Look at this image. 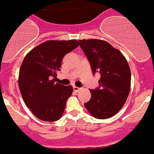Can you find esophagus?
Instances as JSON below:
<instances>
[{"label":"esophagus","mask_w":154,"mask_h":154,"mask_svg":"<svg viewBox=\"0 0 154 154\" xmlns=\"http://www.w3.org/2000/svg\"><path fill=\"white\" fill-rule=\"evenodd\" d=\"M80 90H81V88H80V87H75V86L74 87V91H75V92H78V91H80Z\"/></svg>","instance_id":"1"}]
</instances>
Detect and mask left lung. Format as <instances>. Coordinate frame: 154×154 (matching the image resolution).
<instances>
[{
    "mask_svg": "<svg viewBox=\"0 0 154 154\" xmlns=\"http://www.w3.org/2000/svg\"><path fill=\"white\" fill-rule=\"evenodd\" d=\"M78 42L94 75L100 74L99 87L90 90L91 98L84 106L93 117L110 118L123 107L129 95L131 73L128 63L121 52L106 41L91 39Z\"/></svg>",
    "mask_w": 154,
    "mask_h": 154,
    "instance_id": "1",
    "label": "left lung"
}]
</instances>
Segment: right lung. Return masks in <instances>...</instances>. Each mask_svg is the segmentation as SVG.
I'll use <instances>...</instances> for the list:
<instances>
[{
  "label": "right lung",
  "mask_w": 154,
  "mask_h": 154,
  "mask_svg": "<svg viewBox=\"0 0 154 154\" xmlns=\"http://www.w3.org/2000/svg\"><path fill=\"white\" fill-rule=\"evenodd\" d=\"M79 46L77 41H48L39 44L23 59L18 85L26 106L38 119L56 121L64 111L73 87L55 83L63 57Z\"/></svg>",
  "instance_id": "right-lung-1"
}]
</instances>
